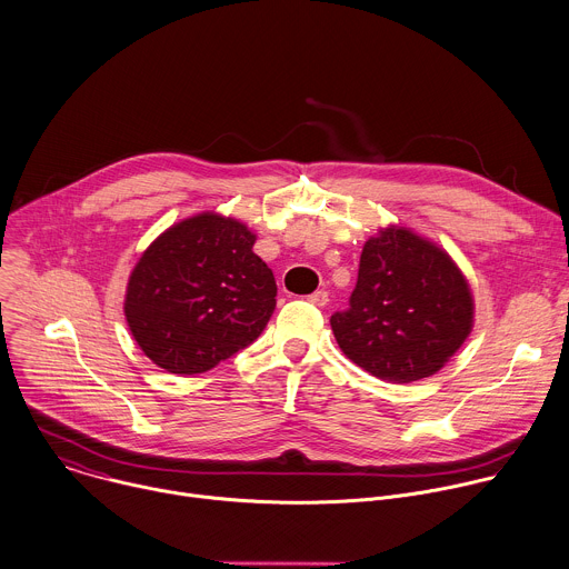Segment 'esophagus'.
<instances>
[{
	"instance_id": "obj_1",
	"label": "esophagus",
	"mask_w": 569,
	"mask_h": 569,
	"mask_svg": "<svg viewBox=\"0 0 569 569\" xmlns=\"http://www.w3.org/2000/svg\"><path fill=\"white\" fill-rule=\"evenodd\" d=\"M308 301H310L312 306H319V308H323V306L328 303V292H326V290H317V292H312V295L308 297Z\"/></svg>"
}]
</instances>
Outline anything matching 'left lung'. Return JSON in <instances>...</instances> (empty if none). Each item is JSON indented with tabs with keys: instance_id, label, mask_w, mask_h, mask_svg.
I'll return each instance as SVG.
<instances>
[{
	"instance_id": "1",
	"label": "left lung",
	"mask_w": 569,
	"mask_h": 569,
	"mask_svg": "<svg viewBox=\"0 0 569 569\" xmlns=\"http://www.w3.org/2000/svg\"><path fill=\"white\" fill-rule=\"evenodd\" d=\"M473 295L451 254L411 228L363 243L350 308L330 326L341 352L370 375L411 385L436 375L473 328Z\"/></svg>"
}]
</instances>
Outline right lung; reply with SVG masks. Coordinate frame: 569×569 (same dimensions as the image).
<instances>
[{"label":"right lung","mask_w":569,"mask_h":569,"mask_svg":"<svg viewBox=\"0 0 569 569\" xmlns=\"http://www.w3.org/2000/svg\"><path fill=\"white\" fill-rule=\"evenodd\" d=\"M254 241L243 221L201 212L167 228L140 254L127 281L124 319L156 366L206 372L261 335L277 283Z\"/></svg>","instance_id":"obj_1"}]
</instances>
